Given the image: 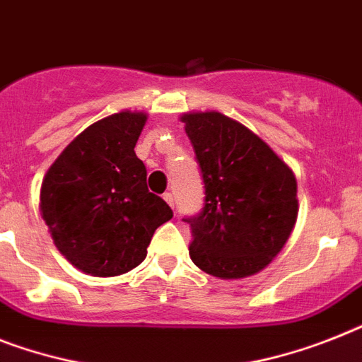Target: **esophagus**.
<instances>
[{"label": "esophagus", "instance_id": "1", "mask_svg": "<svg viewBox=\"0 0 362 362\" xmlns=\"http://www.w3.org/2000/svg\"><path fill=\"white\" fill-rule=\"evenodd\" d=\"M163 198H164V202L168 203L170 207H174V194H172V192H164Z\"/></svg>", "mask_w": 362, "mask_h": 362}]
</instances>
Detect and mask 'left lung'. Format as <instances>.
I'll use <instances>...</instances> for the list:
<instances>
[{
    "mask_svg": "<svg viewBox=\"0 0 362 362\" xmlns=\"http://www.w3.org/2000/svg\"><path fill=\"white\" fill-rule=\"evenodd\" d=\"M185 122L205 185L192 228L190 259L220 279L268 267L298 218L296 177L267 142L220 112H187Z\"/></svg>",
    "mask_w": 362,
    "mask_h": 362,
    "instance_id": "left-lung-1",
    "label": "left lung"
}]
</instances>
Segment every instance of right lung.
Masks as SVG:
<instances>
[{
	"label": "right lung",
	"instance_id": "1",
	"mask_svg": "<svg viewBox=\"0 0 362 362\" xmlns=\"http://www.w3.org/2000/svg\"><path fill=\"white\" fill-rule=\"evenodd\" d=\"M144 112L122 110L64 148L40 188V213L57 250L85 274L120 276L146 259L155 229L174 216L149 192L134 153Z\"/></svg>",
	"mask_w": 362,
	"mask_h": 362
}]
</instances>
